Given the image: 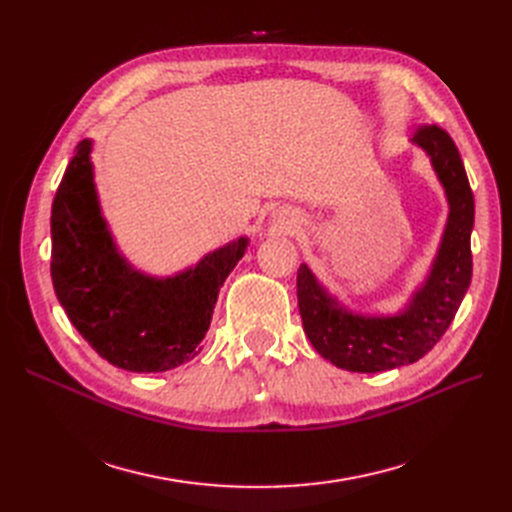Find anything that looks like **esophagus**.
Listing matches in <instances>:
<instances>
[{
    "label": "esophagus",
    "instance_id": "obj_1",
    "mask_svg": "<svg viewBox=\"0 0 512 512\" xmlns=\"http://www.w3.org/2000/svg\"><path fill=\"white\" fill-rule=\"evenodd\" d=\"M277 224H280V228H282V230H288V224H290V222L284 218V220H277Z\"/></svg>",
    "mask_w": 512,
    "mask_h": 512
}]
</instances>
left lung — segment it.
Listing matches in <instances>:
<instances>
[{"mask_svg":"<svg viewBox=\"0 0 512 512\" xmlns=\"http://www.w3.org/2000/svg\"><path fill=\"white\" fill-rule=\"evenodd\" d=\"M412 143L429 156L451 213L427 280L404 312L352 314L318 284L307 265L297 273L299 312L309 342L333 365L359 374L410 365L425 356L453 322L472 280L474 196L459 151L453 138L438 126H421Z\"/></svg>","mask_w":512,"mask_h":512,"instance_id":"obj_1","label":"left lung"}]
</instances>
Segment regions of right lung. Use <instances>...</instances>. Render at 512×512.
Returning a JSON list of instances; mask_svg holds the SVG:
<instances>
[{
    "label": "right lung",
    "instance_id": "1",
    "mask_svg": "<svg viewBox=\"0 0 512 512\" xmlns=\"http://www.w3.org/2000/svg\"><path fill=\"white\" fill-rule=\"evenodd\" d=\"M76 145L51 211V277L61 307L102 359L128 371H166L200 352L215 301L247 237L173 277H149L117 252L100 213L89 160Z\"/></svg>",
    "mask_w": 512,
    "mask_h": 512
}]
</instances>
